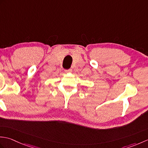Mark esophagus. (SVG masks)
Segmentation results:
<instances>
[{
  "instance_id": "obj_1",
  "label": "esophagus",
  "mask_w": 148,
  "mask_h": 148,
  "mask_svg": "<svg viewBox=\"0 0 148 148\" xmlns=\"http://www.w3.org/2000/svg\"><path fill=\"white\" fill-rule=\"evenodd\" d=\"M65 72H72V70L71 69H68V70H65Z\"/></svg>"
}]
</instances>
